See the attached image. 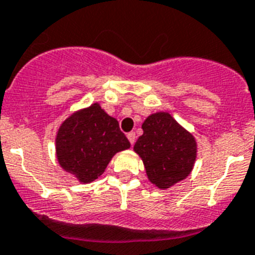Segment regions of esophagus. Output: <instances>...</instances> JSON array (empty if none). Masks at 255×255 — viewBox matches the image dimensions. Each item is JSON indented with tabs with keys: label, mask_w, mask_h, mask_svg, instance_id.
I'll return each mask as SVG.
<instances>
[{
	"label": "esophagus",
	"mask_w": 255,
	"mask_h": 255,
	"mask_svg": "<svg viewBox=\"0 0 255 255\" xmlns=\"http://www.w3.org/2000/svg\"><path fill=\"white\" fill-rule=\"evenodd\" d=\"M127 138H128V141L130 142V145H133L134 141H136V134H134V132H130V133H128Z\"/></svg>",
	"instance_id": "esophagus-1"
}]
</instances>
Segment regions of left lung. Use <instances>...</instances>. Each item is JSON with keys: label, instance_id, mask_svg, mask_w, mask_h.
<instances>
[{"label": "left lung", "instance_id": "left-lung-1", "mask_svg": "<svg viewBox=\"0 0 255 255\" xmlns=\"http://www.w3.org/2000/svg\"><path fill=\"white\" fill-rule=\"evenodd\" d=\"M142 136L133 150L143 161L150 182L167 190L191 173L198 143L191 132L168 112H156L142 123Z\"/></svg>", "mask_w": 255, "mask_h": 255}]
</instances>
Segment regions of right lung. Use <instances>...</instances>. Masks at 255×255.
Segmentation results:
<instances>
[{
    "label": "right lung",
    "instance_id": "right-lung-1",
    "mask_svg": "<svg viewBox=\"0 0 255 255\" xmlns=\"http://www.w3.org/2000/svg\"><path fill=\"white\" fill-rule=\"evenodd\" d=\"M129 147L118 121L99 103L72 113L60 125L55 138L59 164L81 183L99 178L113 156Z\"/></svg>",
    "mask_w": 255,
    "mask_h": 255
}]
</instances>
